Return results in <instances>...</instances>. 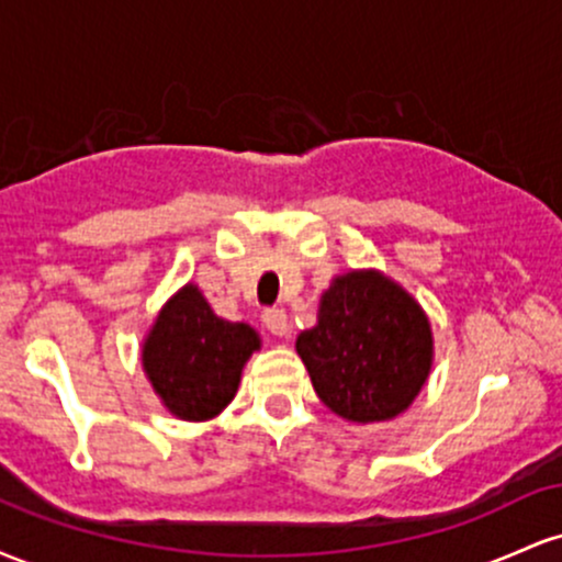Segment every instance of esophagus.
<instances>
[{"label": "esophagus", "mask_w": 562, "mask_h": 562, "mask_svg": "<svg viewBox=\"0 0 562 562\" xmlns=\"http://www.w3.org/2000/svg\"><path fill=\"white\" fill-rule=\"evenodd\" d=\"M261 322L269 333L280 335V338L288 333V314L282 308H263Z\"/></svg>", "instance_id": "esophagus-1"}]
</instances>
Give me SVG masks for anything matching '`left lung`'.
<instances>
[{"mask_svg":"<svg viewBox=\"0 0 562 562\" xmlns=\"http://www.w3.org/2000/svg\"><path fill=\"white\" fill-rule=\"evenodd\" d=\"M314 391L353 423L391 420L423 389L434 340L423 308L378 272H348L322 295L319 322L295 340Z\"/></svg>","mask_w":562,"mask_h":562,"instance_id":"obj_1","label":"left lung"}]
</instances>
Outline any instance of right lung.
<instances>
[{
	"mask_svg": "<svg viewBox=\"0 0 562 562\" xmlns=\"http://www.w3.org/2000/svg\"><path fill=\"white\" fill-rule=\"evenodd\" d=\"M259 335L211 312L195 285H184L158 314L142 364L164 404L182 420H209L237 393L243 364Z\"/></svg>",
	"mask_w": 562,
	"mask_h": 562,
	"instance_id": "1",
	"label": "right lung"
}]
</instances>
